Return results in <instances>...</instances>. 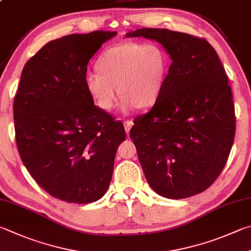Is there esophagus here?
<instances>
[{"label": "esophagus", "mask_w": 251, "mask_h": 251, "mask_svg": "<svg viewBox=\"0 0 251 251\" xmlns=\"http://www.w3.org/2000/svg\"><path fill=\"white\" fill-rule=\"evenodd\" d=\"M133 125H134L133 121H124V127H125V131L127 134L129 133V130H130L131 126H133Z\"/></svg>", "instance_id": "1"}]
</instances>
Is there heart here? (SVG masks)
<instances>
[{
	"instance_id": "obj_1",
	"label": "heart",
	"mask_w": 251,
	"mask_h": 251,
	"mask_svg": "<svg viewBox=\"0 0 251 251\" xmlns=\"http://www.w3.org/2000/svg\"><path fill=\"white\" fill-rule=\"evenodd\" d=\"M98 69L86 71L84 85L95 104L110 111L122 95L121 108L151 106L160 94L168 71V57L157 44L124 42L105 50ZM118 89H116V86Z\"/></svg>"
}]
</instances>
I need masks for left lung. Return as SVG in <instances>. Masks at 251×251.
Segmentation results:
<instances>
[{
  "mask_svg": "<svg viewBox=\"0 0 251 251\" xmlns=\"http://www.w3.org/2000/svg\"><path fill=\"white\" fill-rule=\"evenodd\" d=\"M126 37L156 40L172 60L151 110L134 120L129 136L146 179L167 199L203 192L221 175L235 137L233 94L207 40L166 28Z\"/></svg>",
  "mask_w": 251,
  "mask_h": 251,
  "instance_id": "left-lung-1",
  "label": "left lung"
}]
</instances>
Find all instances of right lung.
<instances>
[{"label":"right lung","instance_id":"obj_1","mask_svg":"<svg viewBox=\"0 0 251 251\" xmlns=\"http://www.w3.org/2000/svg\"><path fill=\"white\" fill-rule=\"evenodd\" d=\"M116 31L51 40L22 71L14 99L17 149L35 181L51 197L88 204L105 194L124 125L94 105L84 85L88 63Z\"/></svg>","mask_w":251,"mask_h":251}]
</instances>
